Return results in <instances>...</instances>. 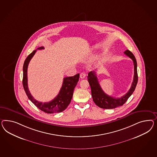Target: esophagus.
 <instances>
[{
  "mask_svg": "<svg viewBox=\"0 0 157 157\" xmlns=\"http://www.w3.org/2000/svg\"><path fill=\"white\" fill-rule=\"evenodd\" d=\"M86 75V73L85 72H82L81 74H80V77H81V78H85V76Z\"/></svg>",
  "mask_w": 157,
  "mask_h": 157,
  "instance_id": "esophagus-1",
  "label": "esophagus"
}]
</instances>
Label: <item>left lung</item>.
<instances>
[{
	"label": "left lung",
	"mask_w": 157,
	"mask_h": 157,
	"mask_svg": "<svg viewBox=\"0 0 157 157\" xmlns=\"http://www.w3.org/2000/svg\"><path fill=\"white\" fill-rule=\"evenodd\" d=\"M124 54L130 58L133 61L134 67V75L131 88L123 97L114 98L107 95L100 86L96 75V72L95 71H92L88 74V82L91 90V95L93 101L98 107L102 109H112L118 106H122L127 101L128 98L132 95V94L133 93L134 91L135 90L138 78L137 74L136 60L134 55H133L131 51L127 50L124 52Z\"/></svg>",
	"instance_id": "1"
}]
</instances>
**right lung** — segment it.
<instances>
[{
    "mask_svg": "<svg viewBox=\"0 0 157 157\" xmlns=\"http://www.w3.org/2000/svg\"><path fill=\"white\" fill-rule=\"evenodd\" d=\"M38 50L44 49L43 47H40L37 48ZM36 50H34L29 55L23 64V86L25 93L29 99L39 109L43 111L47 114H52L60 113L66 109L70 103L71 101L74 90L76 86L79 78V74H77L75 75L64 78L62 86L60 89L59 93L56 97L48 102L42 103L39 102L30 93L28 87L27 83V68L30 60L33 57Z\"/></svg>",
    "mask_w": 157,
    "mask_h": 157,
    "instance_id": "right-lung-1",
    "label": "right lung"
}]
</instances>
